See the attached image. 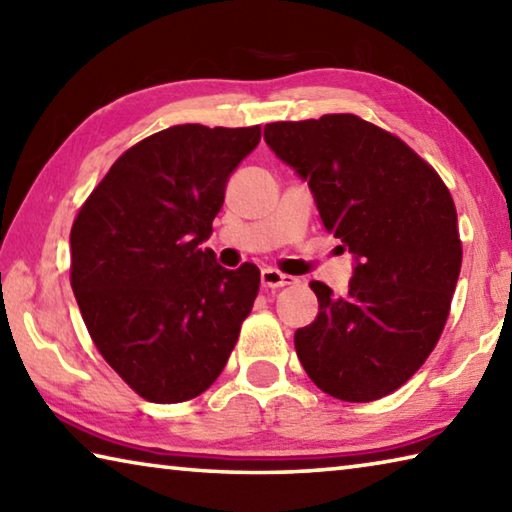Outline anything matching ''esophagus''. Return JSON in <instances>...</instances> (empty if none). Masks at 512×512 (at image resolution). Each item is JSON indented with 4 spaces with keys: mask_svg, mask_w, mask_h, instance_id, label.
I'll return each mask as SVG.
<instances>
[{
    "mask_svg": "<svg viewBox=\"0 0 512 512\" xmlns=\"http://www.w3.org/2000/svg\"><path fill=\"white\" fill-rule=\"evenodd\" d=\"M297 283V279L294 276H288L283 274L279 270H274V267H265V270L261 272V285L263 288H285V285H294Z\"/></svg>",
    "mask_w": 512,
    "mask_h": 512,
    "instance_id": "1",
    "label": "esophagus"
}]
</instances>
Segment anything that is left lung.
<instances>
[{
    "label": "left lung",
    "instance_id": "8db88e82",
    "mask_svg": "<svg viewBox=\"0 0 512 512\" xmlns=\"http://www.w3.org/2000/svg\"><path fill=\"white\" fill-rule=\"evenodd\" d=\"M276 157L308 179L324 227L353 251L344 297L312 281L319 315L294 348L328 396L371 402L400 389L441 339L463 247L441 175L357 114L265 125Z\"/></svg>",
    "mask_w": 512,
    "mask_h": 512
}]
</instances>
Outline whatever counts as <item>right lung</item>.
Listing matches in <instances>:
<instances>
[{
	"instance_id": "obj_1",
	"label": "right lung",
	"mask_w": 512,
	"mask_h": 512,
	"mask_svg": "<svg viewBox=\"0 0 512 512\" xmlns=\"http://www.w3.org/2000/svg\"><path fill=\"white\" fill-rule=\"evenodd\" d=\"M261 125H173L134 143L71 227V290L94 346L141 398L173 405L218 380L261 272L224 270L202 242Z\"/></svg>"
}]
</instances>
